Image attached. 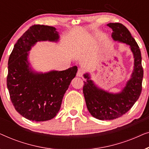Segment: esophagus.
I'll use <instances>...</instances> for the list:
<instances>
[{
	"mask_svg": "<svg viewBox=\"0 0 149 149\" xmlns=\"http://www.w3.org/2000/svg\"><path fill=\"white\" fill-rule=\"evenodd\" d=\"M83 74H84V70H83V68H79L78 70V72H77V77H83Z\"/></svg>",
	"mask_w": 149,
	"mask_h": 149,
	"instance_id": "esophagus-1",
	"label": "esophagus"
}]
</instances>
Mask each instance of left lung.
I'll return each mask as SVG.
<instances>
[{"label": "left lung", "instance_id": "left-lung-1", "mask_svg": "<svg viewBox=\"0 0 149 149\" xmlns=\"http://www.w3.org/2000/svg\"><path fill=\"white\" fill-rule=\"evenodd\" d=\"M113 30L112 37L115 40L129 45L134 57V68L132 78L121 93H110L98 89L85 74L83 94L87 109L93 117L100 120H112L121 117L131 109L142 91L143 68L139 46L127 28L120 23L107 24Z\"/></svg>", "mask_w": 149, "mask_h": 149}]
</instances>
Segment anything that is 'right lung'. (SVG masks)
<instances>
[{
    "label": "right lung",
    "instance_id": "1",
    "mask_svg": "<svg viewBox=\"0 0 149 149\" xmlns=\"http://www.w3.org/2000/svg\"><path fill=\"white\" fill-rule=\"evenodd\" d=\"M58 38L54 27L33 25L17 40L10 54L7 78L10 98L16 111L31 121H48L56 117L78 70L74 66L40 74L29 68L28 52L31 47L40 40L57 41Z\"/></svg>",
    "mask_w": 149,
    "mask_h": 149
}]
</instances>
